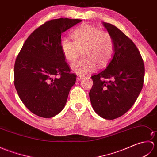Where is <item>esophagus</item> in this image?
Listing matches in <instances>:
<instances>
[{"instance_id": "34e87169", "label": "esophagus", "mask_w": 157, "mask_h": 157, "mask_svg": "<svg viewBox=\"0 0 157 157\" xmlns=\"http://www.w3.org/2000/svg\"><path fill=\"white\" fill-rule=\"evenodd\" d=\"M82 79H84V76L80 75H77V81L78 82H80Z\"/></svg>"}]
</instances>
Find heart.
Instances as JSON below:
<instances>
[{
	"label": "heart",
	"instance_id": "1",
	"mask_svg": "<svg viewBox=\"0 0 157 157\" xmlns=\"http://www.w3.org/2000/svg\"><path fill=\"white\" fill-rule=\"evenodd\" d=\"M71 37L73 41L67 38H62L60 48L65 59L70 62L75 61L82 50L84 57L71 66L76 73L87 75L94 71L96 65L103 67L111 61L115 45L109 33L101 31L88 23H83L72 32Z\"/></svg>",
	"mask_w": 157,
	"mask_h": 157
}]
</instances>
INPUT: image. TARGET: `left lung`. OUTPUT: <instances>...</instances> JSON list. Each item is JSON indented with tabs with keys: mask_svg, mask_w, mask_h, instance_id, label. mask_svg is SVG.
<instances>
[{
	"mask_svg": "<svg viewBox=\"0 0 157 157\" xmlns=\"http://www.w3.org/2000/svg\"><path fill=\"white\" fill-rule=\"evenodd\" d=\"M102 24L114 41V54L103 71L91 77L93 86L89 96L96 114L112 120L134 105L142 89L145 70L134 43L115 25Z\"/></svg>",
	"mask_w": 157,
	"mask_h": 157,
	"instance_id": "8db88e82",
	"label": "left lung"
}]
</instances>
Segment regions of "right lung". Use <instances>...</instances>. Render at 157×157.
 <instances>
[{
  "label": "right lung",
  "instance_id": "right-lung-1",
  "mask_svg": "<svg viewBox=\"0 0 157 157\" xmlns=\"http://www.w3.org/2000/svg\"><path fill=\"white\" fill-rule=\"evenodd\" d=\"M81 19H52L33 32L17 56L14 84L20 99L34 114L51 118L64 109L76 75L70 73L60 48L62 33Z\"/></svg>",
  "mask_w": 157,
  "mask_h": 157
}]
</instances>
